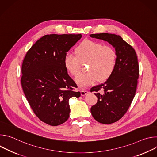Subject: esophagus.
<instances>
[{
    "label": "esophagus",
    "instance_id": "esophagus-1",
    "mask_svg": "<svg viewBox=\"0 0 157 157\" xmlns=\"http://www.w3.org/2000/svg\"><path fill=\"white\" fill-rule=\"evenodd\" d=\"M88 93H89V91H87V90H82V91H81V96H85V95L87 94Z\"/></svg>",
    "mask_w": 157,
    "mask_h": 157
}]
</instances>
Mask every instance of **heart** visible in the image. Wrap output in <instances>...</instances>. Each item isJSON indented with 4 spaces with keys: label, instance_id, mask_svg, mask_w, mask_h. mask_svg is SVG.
<instances>
[{
    "label": "heart",
    "instance_id": "heart-1",
    "mask_svg": "<svg viewBox=\"0 0 157 157\" xmlns=\"http://www.w3.org/2000/svg\"><path fill=\"white\" fill-rule=\"evenodd\" d=\"M76 56L67 54L63 63L64 68L70 75L77 76L81 71V64L88 63L87 73L76 78L80 87H87L97 82L107 80L114 73L117 64V55L110 46L101 42L85 40L75 48Z\"/></svg>",
    "mask_w": 157,
    "mask_h": 157
}]
</instances>
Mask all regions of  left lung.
<instances>
[{"label": "left lung", "instance_id": "obj_1", "mask_svg": "<svg viewBox=\"0 0 157 157\" xmlns=\"http://www.w3.org/2000/svg\"><path fill=\"white\" fill-rule=\"evenodd\" d=\"M90 36L107 41L115 48L117 55L113 75L90 90L98 98L97 103L91 108L93 117L100 123L110 124L124 116L135 96L139 76L138 59L135 50L119 35L102 33Z\"/></svg>", "mask_w": 157, "mask_h": 157}]
</instances>
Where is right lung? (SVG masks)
<instances>
[{
  "label": "right lung",
  "mask_w": 157,
  "mask_h": 157,
  "mask_svg": "<svg viewBox=\"0 0 157 157\" xmlns=\"http://www.w3.org/2000/svg\"><path fill=\"white\" fill-rule=\"evenodd\" d=\"M81 34H50L40 38L27 52L21 65V85L35 114L52 126L70 116L71 97L79 98L75 82L64 68L63 59L81 38Z\"/></svg>",
  "instance_id": "1"
}]
</instances>
